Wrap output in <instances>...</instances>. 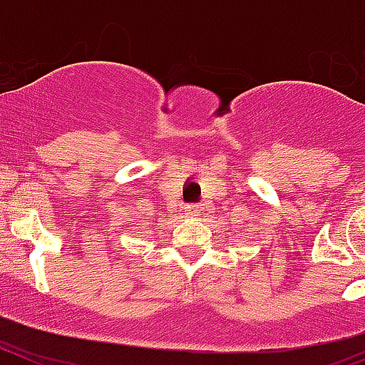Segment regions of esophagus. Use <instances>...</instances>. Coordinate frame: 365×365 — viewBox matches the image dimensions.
Listing matches in <instances>:
<instances>
[{
	"instance_id": "esophagus-1",
	"label": "esophagus",
	"mask_w": 365,
	"mask_h": 365,
	"mask_svg": "<svg viewBox=\"0 0 365 365\" xmlns=\"http://www.w3.org/2000/svg\"><path fill=\"white\" fill-rule=\"evenodd\" d=\"M185 211H187V215L190 216V218H195V216H198L200 207H198V205H187V207H185Z\"/></svg>"
}]
</instances>
